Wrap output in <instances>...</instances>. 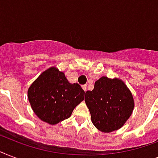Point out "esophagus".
<instances>
[{
  "mask_svg": "<svg viewBox=\"0 0 158 158\" xmlns=\"http://www.w3.org/2000/svg\"><path fill=\"white\" fill-rule=\"evenodd\" d=\"M82 88H83V89L84 90V92L87 91V84H84V85L82 86Z\"/></svg>",
  "mask_w": 158,
  "mask_h": 158,
  "instance_id": "obj_1",
  "label": "esophagus"
}]
</instances>
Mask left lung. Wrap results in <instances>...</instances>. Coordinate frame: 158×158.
Segmentation results:
<instances>
[{
    "instance_id": "1",
    "label": "left lung",
    "mask_w": 158,
    "mask_h": 158,
    "mask_svg": "<svg viewBox=\"0 0 158 158\" xmlns=\"http://www.w3.org/2000/svg\"><path fill=\"white\" fill-rule=\"evenodd\" d=\"M84 101L93 124L104 133L122 127L135 107L133 95L125 83L120 79L106 76L95 82L92 91L86 92Z\"/></svg>"
}]
</instances>
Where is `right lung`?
I'll list each match as a JSON object with an SVG mask.
<instances>
[{
  "mask_svg": "<svg viewBox=\"0 0 158 158\" xmlns=\"http://www.w3.org/2000/svg\"><path fill=\"white\" fill-rule=\"evenodd\" d=\"M28 98L40 120L56 125L71 115L84 99V91L79 84H69L63 72L51 67L31 84Z\"/></svg>",
  "mask_w": 158,
  "mask_h": 158,
  "instance_id": "obj_1",
  "label": "right lung"
}]
</instances>
